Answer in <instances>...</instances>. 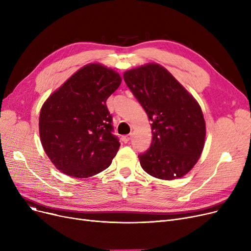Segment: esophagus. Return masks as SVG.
<instances>
[{"label":"esophagus","instance_id":"esophagus-1","mask_svg":"<svg viewBox=\"0 0 251 251\" xmlns=\"http://www.w3.org/2000/svg\"><path fill=\"white\" fill-rule=\"evenodd\" d=\"M131 137H132V134H128V135L123 136L122 139H123V141H124L125 143H127V142H129V140L131 139Z\"/></svg>","mask_w":251,"mask_h":251}]
</instances>
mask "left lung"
Segmentation results:
<instances>
[{
	"instance_id": "1",
	"label": "left lung",
	"mask_w": 251,
	"mask_h": 251,
	"mask_svg": "<svg viewBox=\"0 0 251 251\" xmlns=\"http://www.w3.org/2000/svg\"><path fill=\"white\" fill-rule=\"evenodd\" d=\"M123 77L151 121V147L138 154L142 169L163 180L186 175L204 147L205 122L201 105L159 64L128 70Z\"/></svg>"
}]
</instances>
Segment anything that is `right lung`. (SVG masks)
<instances>
[{"instance_id":"right-lung-1","label":"right lung","mask_w":251,"mask_h":251,"mask_svg":"<svg viewBox=\"0 0 251 251\" xmlns=\"http://www.w3.org/2000/svg\"><path fill=\"white\" fill-rule=\"evenodd\" d=\"M116 71L88 64L49 97L39 114V136L62 173L88 178L107 169L120 148L105 105L121 84Z\"/></svg>"}]
</instances>
